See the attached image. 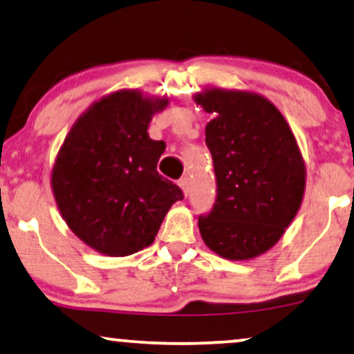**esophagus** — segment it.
<instances>
[{
	"label": "esophagus",
	"instance_id": "1",
	"mask_svg": "<svg viewBox=\"0 0 354 354\" xmlns=\"http://www.w3.org/2000/svg\"><path fill=\"white\" fill-rule=\"evenodd\" d=\"M179 187L183 189V194L184 196H187L189 194V189H191V183H189V178L187 176H184V178H181L179 179Z\"/></svg>",
	"mask_w": 354,
	"mask_h": 354
}]
</instances>
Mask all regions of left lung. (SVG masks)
Instances as JSON below:
<instances>
[{"label":"left lung","mask_w":354,"mask_h":354,"mask_svg":"<svg viewBox=\"0 0 354 354\" xmlns=\"http://www.w3.org/2000/svg\"><path fill=\"white\" fill-rule=\"evenodd\" d=\"M194 101L215 115L205 142L218 187L198 231L221 258L252 260L276 245L300 210L305 160L287 120L261 94L212 86Z\"/></svg>","instance_id":"obj_1"}]
</instances>
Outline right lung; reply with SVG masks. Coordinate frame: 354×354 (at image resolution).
Returning <instances> with one entry per match:
<instances>
[{"label":"right lung","mask_w":354,"mask_h":354,"mask_svg":"<svg viewBox=\"0 0 354 354\" xmlns=\"http://www.w3.org/2000/svg\"><path fill=\"white\" fill-rule=\"evenodd\" d=\"M138 89H118L77 118L59 149L51 189L64 221L80 241L107 257L151 245L171 205L176 184L158 175L165 142L149 138L152 117L168 106Z\"/></svg>","instance_id":"1"}]
</instances>
